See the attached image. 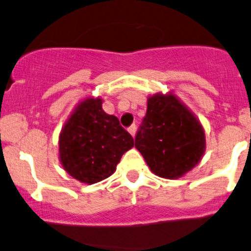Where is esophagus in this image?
<instances>
[{
	"label": "esophagus",
	"instance_id": "1",
	"mask_svg": "<svg viewBox=\"0 0 251 251\" xmlns=\"http://www.w3.org/2000/svg\"><path fill=\"white\" fill-rule=\"evenodd\" d=\"M136 128H137L136 125H131L130 127H128V132H130V134L132 137L136 136Z\"/></svg>",
	"mask_w": 251,
	"mask_h": 251
}]
</instances>
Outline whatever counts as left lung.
<instances>
[{"mask_svg":"<svg viewBox=\"0 0 251 251\" xmlns=\"http://www.w3.org/2000/svg\"><path fill=\"white\" fill-rule=\"evenodd\" d=\"M150 171L165 179H178L201 161L205 134L201 121L173 92L148 97L134 144Z\"/></svg>","mask_w":251,"mask_h":251,"instance_id":"1","label":"left lung"}]
</instances>
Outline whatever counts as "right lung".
<instances>
[{
  "label": "right lung",
  "instance_id": "obj_1",
  "mask_svg": "<svg viewBox=\"0 0 251 251\" xmlns=\"http://www.w3.org/2000/svg\"><path fill=\"white\" fill-rule=\"evenodd\" d=\"M101 97H86L75 105L59 136L63 170L84 184L112 176L121 156L134 146L119 119L102 109Z\"/></svg>",
  "mask_w": 251,
  "mask_h": 251
}]
</instances>
